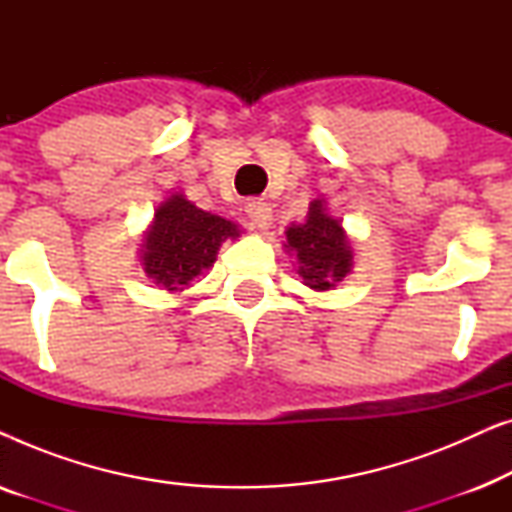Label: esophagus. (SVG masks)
Here are the masks:
<instances>
[{
  "label": "esophagus",
  "instance_id": "34e87169",
  "mask_svg": "<svg viewBox=\"0 0 512 512\" xmlns=\"http://www.w3.org/2000/svg\"><path fill=\"white\" fill-rule=\"evenodd\" d=\"M247 216L258 230H268L272 226V207L263 200H251L247 205Z\"/></svg>",
  "mask_w": 512,
  "mask_h": 512
}]
</instances>
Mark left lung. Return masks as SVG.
Returning a JSON list of instances; mask_svg holds the SVG:
<instances>
[{
    "label": "left lung",
    "mask_w": 512,
    "mask_h": 512,
    "mask_svg": "<svg viewBox=\"0 0 512 512\" xmlns=\"http://www.w3.org/2000/svg\"><path fill=\"white\" fill-rule=\"evenodd\" d=\"M286 254L296 258V272L307 289L333 291L342 279L352 275L354 249L340 219L328 214L326 200L310 202L303 223L286 228Z\"/></svg>",
    "instance_id": "1"
}]
</instances>
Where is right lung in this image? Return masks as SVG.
I'll return each mask as SVG.
<instances>
[{"label":"right lung","instance_id":"obj_1","mask_svg":"<svg viewBox=\"0 0 512 512\" xmlns=\"http://www.w3.org/2000/svg\"><path fill=\"white\" fill-rule=\"evenodd\" d=\"M240 235L237 223L205 212L184 193H172L160 202L146 228L139 265L167 293H181L212 268L223 242Z\"/></svg>","mask_w":512,"mask_h":512}]
</instances>
